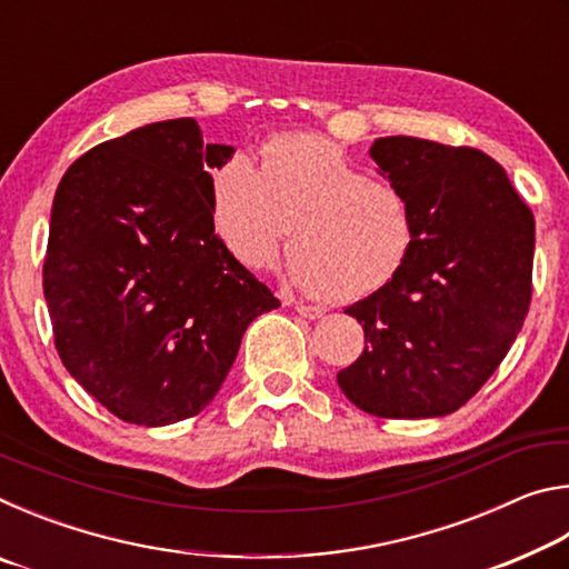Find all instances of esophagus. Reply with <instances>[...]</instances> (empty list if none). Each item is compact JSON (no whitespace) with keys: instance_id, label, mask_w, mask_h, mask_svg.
I'll return each instance as SVG.
<instances>
[{"instance_id":"obj_1","label":"esophagus","mask_w":569,"mask_h":569,"mask_svg":"<svg viewBox=\"0 0 569 569\" xmlns=\"http://www.w3.org/2000/svg\"><path fill=\"white\" fill-rule=\"evenodd\" d=\"M296 311L303 316V319H321L326 316V308L323 306H311V303H296Z\"/></svg>"}]
</instances>
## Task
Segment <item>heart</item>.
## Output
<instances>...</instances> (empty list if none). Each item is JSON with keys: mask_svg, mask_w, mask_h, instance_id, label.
<instances>
[{"mask_svg": "<svg viewBox=\"0 0 569 569\" xmlns=\"http://www.w3.org/2000/svg\"><path fill=\"white\" fill-rule=\"evenodd\" d=\"M210 210L218 238L250 268L273 266L293 227L288 278L333 301L381 291L417 243L409 198L313 134L273 140L261 168L240 152L230 158L213 178Z\"/></svg>", "mask_w": 569, "mask_h": 569, "instance_id": "1", "label": "heart"}]
</instances>
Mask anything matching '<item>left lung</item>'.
<instances>
[{"label":"left lung","mask_w":569,"mask_h":569,"mask_svg":"<svg viewBox=\"0 0 569 569\" xmlns=\"http://www.w3.org/2000/svg\"><path fill=\"white\" fill-rule=\"evenodd\" d=\"M369 156L409 198L417 243L389 286L346 308L363 326L366 349L336 381L373 417H447L492 377L522 331L532 210L481 150L393 134Z\"/></svg>","instance_id":"8db88e82"}]
</instances>
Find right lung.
<instances>
[{"mask_svg": "<svg viewBox=\"0 0 569 569\" xmlns=\"http://www.w3.org/2000/svg\"><path fill=\"white\" fill-rule=\"evenodd\" d=\"M192 118L84 152L54 192L42 283L57 353L114 417L166 427L223 387L250 321L278 308L213 226L210 170L233 158Z\"/></svg>", "mask_w": 569, "mask_h": 569, "instance_id": "right-lung-1", "label": "right lung"}]
</instances>
